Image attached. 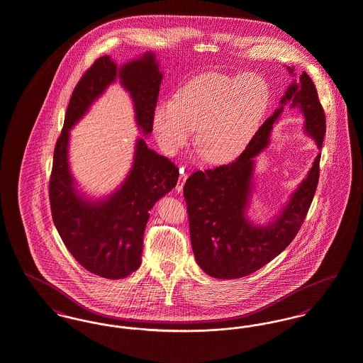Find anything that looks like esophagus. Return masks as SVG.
I'll use <instances>...</instances> for the list:
<instances>
[{
	"instance_id": "obj_1",
	"label": "esophagus",
	"mask_w": 363,
	"mask_h": 363,
	"mask_svg": "<svg viewBox=\"0 0 363 363\" xmlns=\"http://www.w3.org/2000/svg\"><path fill=\"white\" fill-rule=\"evenodd\" d=\"M186 178H188V174H185L184 170H181V175H179L178 182H177V186H175V190H177L178 193H181V191L184 190V185H185V182H186Z\"/></svg>"
}]
</instances>
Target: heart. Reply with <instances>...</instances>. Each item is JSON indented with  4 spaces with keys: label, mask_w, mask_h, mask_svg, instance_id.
Listing matches in <instances>:
<instances>
[{
    "label": "heart",
    "mask_w": 363,
    "mask_h": 363,
    "mask_svg": "<svg viewBox=\"0 0 363 363\" xmlns=\"http://www.w3.org/2000/svg\"><path fill=\"white\" fill-rule=\"evenodd\" d=\"M272 101L267 81L257 73L206 72L188 81L174 101L158 102L152 128L164 152L174 155L196 132V145L209 163H230L243 154Z\"/></svg>",
    "instance_id": "heart-1"
}]
</instances>
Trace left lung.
Masks as SVG:
<instances>
[{
	"label": "left lung",
	"instance_id": "8db88e82",
	"mask_svg": "<svg viewBox=\"0 0 363 363\" xmlns=\"http://www.w3.org/2000/svg\"><path fill=\"white\" fill-rule=\"evenodd\" d=\"M286 69L296 77L293 66ZM288 104L303 113L305 133L321 150L325 115L316 86L304 72L298 81L293 79L279 108L262 124L238 160L213 170L196 172L184 186L191 248L208 276L233 279L259 270L289 246L304 223L319 182L320 152L289 201L269 223L255 224L247 216L255 190L257 157L270 145L272 130Z\"/></svg>",
	"mask_w": 363,
	"mask_h": 363
}]
</instances>
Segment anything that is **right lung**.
<instances>
[{
	"label": "right lung",
	"instance_id": "1",
	"mask_svg": "<svg viewBox=\"0 0 363 363\" xmlns=\"http://www.w3.org/2000/svg\"><path fill=\"white\" fill-rule=\"evenodd\" d=\"M152 51L118 66L109 55L97 59L75 86L63 130L54 151L50 203L59 235L82 267L96 276L120 279L142 263L143 235L150 211L174 188L178 169L138 136L128 174L112 193L86 196L74 178L69 143L70 130L112 84L130 93L138 130L148 138L163 74Z\"/></svg>",
	"mask_w": 363,
	"mask_h": 363
}]
</instances>
